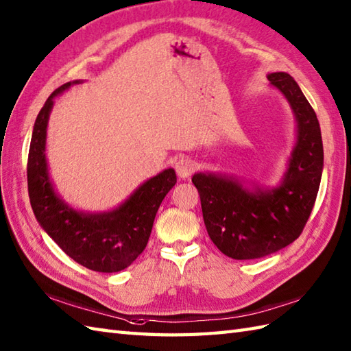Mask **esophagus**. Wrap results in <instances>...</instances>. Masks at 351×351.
<instances>
[{
	"mask_svg": "<svg viewBox=\"0 0 351 351\" xmlns=\"http://www.w3.org/2000/svg\"><path fill=\"white\" fill-rule=\"evenodd\" d=\"M175 170L179 178H189L194 170V162L189 157H181L175 162Z\"/></svg>",
	"mask_w": 351,
	"mask_h": 351,
	"instance_id": "34e87169",
	"label": "esophagus"
}]
</instances>
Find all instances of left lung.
Returning a JSON list of instances; mask_svg holds the SVG:
<instances>
[{
    "instance_id": "1",
    "label": "left lung",
    "mask_w": 351,
    "mask_h": 351,
    "mask_svg": "<svg viewBox=\"0 0 351 351\" xmlns=\"http://www.w3.org/2000/svg\"><path fill=\"white\" fill-rule=\"evenodd\" d=\"M267 79L286 95L298 119V143L282 185L272 191H250L229 178L193 176L209 238L236 260L263 257L298 239L322 179L323 142L314 109L287 73H271Z\"/></svg>"
}]
</instances>
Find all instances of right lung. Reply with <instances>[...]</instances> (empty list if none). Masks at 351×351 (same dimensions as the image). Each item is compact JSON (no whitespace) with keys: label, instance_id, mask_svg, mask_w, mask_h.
<instances>
[{"label":"right lung","instance_id":"add662e5","mask_svg":"<svg viewBox=\"0 0 351 351\" xmlns=\"http://www.w3.org/2000/svg\"><path fill=\"white\" fill-rule=\"evenodd\" d=\"M70 85L64 84L49 95L32 130L27 165L31 208L40 226L75 262L95 272H118L143 252L161 202L176 184V173L167 169L151 178L108 214H80L62 203L49 181L45 143L53 97Z\"/></svg>","mask_w":351,"mask_h":351}]
</instances>
